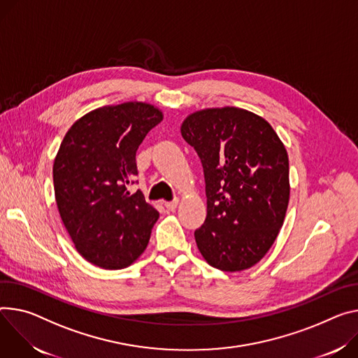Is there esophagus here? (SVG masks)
Wrapping results in <instances>:
<instances>
[{
    "label": "esophagus",
    "instance_id": "1",
    "mask_svg": "<svg viewBox=\"0 0 358 358\" xmlns=\"http://www.w3.org/2000/svg\"><path fill=\"white\" fill-rule=\"evenodd\" d=\"M178 203H180V200L178 199H176V200H173V201H166V208L167 210H170V211H174L177 207H178Z\"/></svg>",
    "mask_w": 358,
    "mask_h": 358
}]
</instances>
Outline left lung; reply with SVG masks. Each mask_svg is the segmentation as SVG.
Masks as SVG:
<instances>
[{
  "instance_id": "obj_1",
  "label": "left lung",
  "mask_w": 358,
  "mask_h": 358,
  "mask_svg": "<svg viewBox=\"0 0 358 358\" xmlns=\"http://www.w3.org/2000/svg\"><path fill=\"white\" fill-rule=\"evenodd\" d=\"M181 136L204 169L207 218L194 233L201 255L221 271L251 268L274 244L288 207L282 141L268 121L237 107L189 114Z\"/></svg>"
}]
</instances>
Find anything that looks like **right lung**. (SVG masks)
<instances>
[{
    "mask_svg": "<svg viewBox=\"0 0 358 358\" xmlns=\"http://www.w3.org/2000/svg\"><path fill=\"white\" fill-rule=\"evenodd\" d=\"M152 104L95 108L64 137L52 166L55 201L77 251L104 270L131 266L148 245L158 211L127 185L138 174L136 152L162 120Z\"/></svg>",
    "mask_w": 358,
    "mask_h": 358,
    "instance_id": "add662e5",
    "label": "right lung"
}]
</instances>
